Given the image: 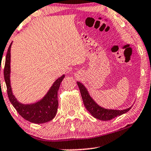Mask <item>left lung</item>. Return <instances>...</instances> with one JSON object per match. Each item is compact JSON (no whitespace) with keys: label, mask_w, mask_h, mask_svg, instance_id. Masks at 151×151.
Segmentation results:
<instances>
[{"label":"left lung","mask_w":151,"mask_h":151,"mask_svg":"<svg viewBox=\"0 0 151 151\" xmlns=\"http://www.w3.org/2000/svg\"><path fill=\"white\" fill-rule=\"evenodd\" d=\"M76 83H77L78 88L80 90V92L81 94L82 100L85 107H86L87 110L90 112L91 115L95 118L105 121L111 120V119L117 117V116L127 113L132 107V106H131V107L127 108V109L122 110L104 108L98 105L96 101L92 99V97L89 94L88 90H87V88L85 87L83 84L78 81Z\"/></svg>","instance_id":"1"}]
</instances>
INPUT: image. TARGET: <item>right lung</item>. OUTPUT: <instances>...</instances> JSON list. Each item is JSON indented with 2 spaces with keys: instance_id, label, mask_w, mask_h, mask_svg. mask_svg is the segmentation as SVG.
I'll use <instances>...</instances> for the list:
<instances>
[{
  "instance_id": "1",
  "label": "right lung",
  "mask_w": 151,
  "mask_h": 151,
  "mask_svg": "<svg viewBox=\"0 0 151 151\" xmlns=\"http://www.w3.org/2000/svg\"><path fill=\"white\" fill-rule=\"evenodd\" d=\"M12 42L8 48L5 68H4V78L7 86V94L9 99L14 107L18 114L25 120L35 124H42L52 120L56 116L58 108V92L59 86L65 75L59 77L50 87L47 93L39 101L33 103L24 104L18 101L12 92L11 86V47Z\"/></svg>"
}]
</instances>
